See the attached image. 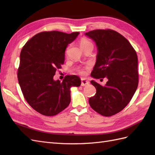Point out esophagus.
Masks as SVG:
<instances>
[{
  "label": "esophagus",
  "mask_w": 155,
  "mask_h": 155,
  "mask_svg": "<svg viewBox=\"0 0 155 155\" xmlns=\"http://www.w3.org/2000/svg\"><path fill=\"white\" fill-rule=\"evenodd\" d=\"M88 84H89V82L88 81L84 79V78H81V86L84 87L86 86V85H88Z\"/></svg>",
  "instance_id": "1"
}]
</instances>
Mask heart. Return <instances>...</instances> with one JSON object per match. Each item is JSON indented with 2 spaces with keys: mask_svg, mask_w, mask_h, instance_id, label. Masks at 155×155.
<instances>
[{
  "mask_svg": "<svg viewBox=\"0 0 155 155\" xmlns=\"http://www.w3.org/2000/svg\"><path fill=\"white\" fill-rule=\"evenodd\" d=\"M88 45H93V43H92L91 41H88L87 39H85V38L81 39L80 41V46L82 49H83L84 48L87 47ZM78 72H79V73H83V72L82 71H79Z\"/></svg>",
  "mask_w": 155,
  "mask_h": 155,
  "instance_id": "1",
  "label": "heart"
}]
</instances>
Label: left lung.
I'll return each instance as SVG.
<instances>
[{
    "label": "left lung",
    "mask_w": 155,
    "mask_h": 155,
    "mask_svg": "<svg viewBox=\"0 0 155 155\" xmlns=\"http://www.w3.org/2000/svg\"><path fill=\"white\" fill-rule=\"evenodd\" d=\"M96 42V64L91 76L107 78L104 87L91 83L97 93L88 100L94 110L104 117L119 113L129 103L139 84L137 52L127 39L111 29H98L85 33Z\"/></svg>",
    "instance_id": "obj_1"
}]
</instances>
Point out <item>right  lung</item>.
Returning a JSON list of instances; mask_svg holds the SVG:
<instances>
[{
	"label": "right lung",
	"mask_w": 155,
	"mask_h": 155,
	"mask_svg": "<svg viewBox=\"0 0 155 155\" xmlns=\"http://www.w3.org/2000/svg\"><path fill=\"white\" fill-rule=\"evenodd\" d=\"M79 32L44 31L35 35L22 47L17 77L25 100L38 113L54 116L71 102L72 87H79L76 75L65 76L62 82L54 81L57 69L64 62L66 48Z\"/></svg>",
	"instance_id": "obj_1"
}]
</instances>
